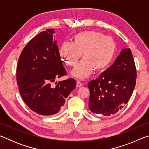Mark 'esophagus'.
Segmentation results:
<instances>
[{
  "mask_svg": "<svg viewBox=\"0 0 149 149\" xmlns=\"http://www.w3.org/2000/svg\"><path fill=\"white\" fill-rule=\"evenodd\" d=\"M83 85V84L81 83L79 81H77V83H76V86L77 87H81Z\"/></svg>",
  "mask_w": 149,
  "mask_h": 149,
  "instance_id": "esophagus-1",
  "label": "esophagus"
}]
</instances>
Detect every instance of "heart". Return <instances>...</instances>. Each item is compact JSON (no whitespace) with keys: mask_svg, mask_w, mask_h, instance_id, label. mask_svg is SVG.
I'll return each instance as SVG.
<instances>
[{"mask_svg":"<svg viewBox=\"0 0 149 149\" xmlns=\"http://www.w3.org/2000/svg\"><path fill=\"white\" fill-rule=\"evenodd\" d=\"M117 50L114 39L100 32L86 31L74 35L71 42H63L59 49L60 57L68 66H74L83 59L71 72L78 79L89 77L96 69L103 72L112 64Z\"/></svg>","mask_w":149,"mask_h":149,"instance_id":"heart-1","label":"heart"}]
</instances>
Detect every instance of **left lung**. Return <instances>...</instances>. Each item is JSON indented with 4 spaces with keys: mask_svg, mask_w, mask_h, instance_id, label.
I'll return each instance as SVG.
<instances>
[{
    "mask_svg": "<svg viewBox=\"0 0 149 149\" xmlns=\"http://www.w3.org/2000/svg\"><path fill=\"white\" fill-rule=\"evenodd\" d=\"M137 72L131 50L123 49L115 62L88 84L89 107L95 114L110 116L127 104L134 89Z\"/></svg>",
    "mask_w": 149,
    "mask_h": 149,
    "instance_id": "1",
    "label": "left lung"
}]
</instances>
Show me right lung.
<instances>
[{"label":"right lung","instance_id":"obj_1","mask_svg":"<svg viewBox=\"0 0 149 149\" xmlns=\"http://www.w3.org/2000/svg\"><path fill=\"white\" fill-rule=\"evenodd\" d=\"M54 29L42 31L33 38L22 50L17 66V84L22 99L37 114H56L75 86L73 78L50 84L65 75Z\"/></svg>","mask_w":149,"mask_h":149}]
</instances>
